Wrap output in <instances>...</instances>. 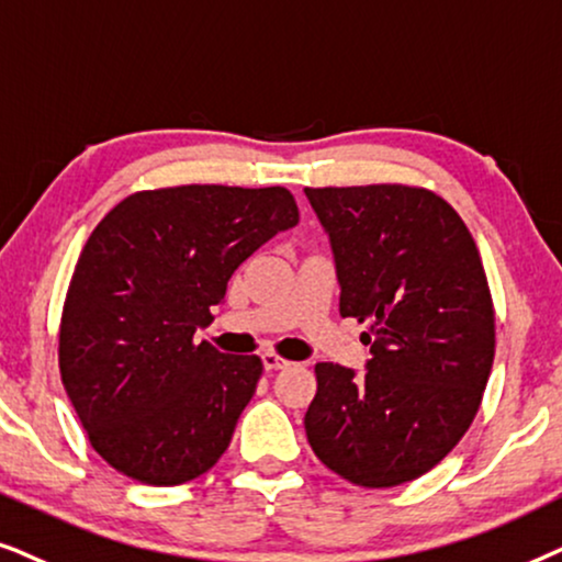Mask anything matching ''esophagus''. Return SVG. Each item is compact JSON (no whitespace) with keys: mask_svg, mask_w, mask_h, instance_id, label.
<instances>
[{"mask_svg":"<svg viewBox=\"0 0 562 562\" xmlns=\"http://www.w3.org/2000/svg\"><path fill=\"white\" fill-rule=\"evenodd\" d=\"M261 362H265L267 370H285L290 364V359L274 355V351H265V355H261Z\"/></svg>","mask_w":562,"mask_h":562,"instance_id":"esophagus-1","label":"esophagus"}]
</instances>
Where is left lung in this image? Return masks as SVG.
<instances>
[{
  "label": "left lung",
  "instance_id": "obj_1",
  "mask_svg": "<svg viewBox=\"0 0 562 562\" xmlns=\"http://www.w3.org/2000/svg\"><path fill=\"white\" fill-rule=\"evenodd\" d=\"M331 238L344 318L368 321L364 378L316 364L305 434L316 458L362 488L439 465L481 408L496 311L465 221L416 184L305 187Z\"/></svg>",
  "mask_w": 562,
  "mask_h": 562
}]
</instances>
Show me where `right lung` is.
Returning <instances> with one entry per match:
<instances>
[{
	"label": "right lung",
	"instance_id": "add662e5",
	"mask_svg": "<svg viewBox=\"0 0 562 562\" xmlns=\"http://www.w3.org/2000/svg\"><path fill=\"white\" fill-rule=\"evenodd\" d=\"M301 221L285 187L179 184L128 194L74 267L58 370L94 452L146 485L211 470L261 378L257 355L194 344L236 267Z\"/></svg>",
	"mask_w": 562,
	"mask_h": 562
}]
</instances>
